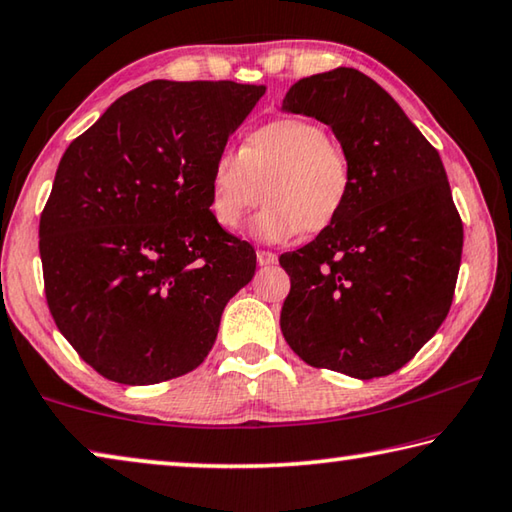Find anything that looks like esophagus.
Here are the masks:
<instances>
[{"instance_id": "obj_1", "label": "esophagus", "mask_w": 512, "mask_h": 512, "mask_svg": "<svg viewBox=\"0 0 512 512\" xmlns=\"http://www.w3.org/2000/svg\"><path fill=\"white\" fill-rule=\"evenodd\" d=\"M277 262V255L271 250H257V264L259 266H271Z\"/></svg>"}]
</instances>
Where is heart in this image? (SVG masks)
I'll list each match as a JSON object with an SVG mask.
<instances>
[{"instance_id":"b5f03b06","label":"heart","mask_w":512,"mask_h":512,"mask_svg":"<svg viewBox=\"0 0 512 512\" xmlns=\"http://www.w3.org/2000/svg\"><path fill=\"white\" fill-rule=\"evenodd\" d=\"M350 153L311 119L280 117L246 135L241 149H221L210 164V210L225 230H237L262 201L253 235L287 241L300 230L318 235L350 203Z\"/></svg>"}]
</instances>
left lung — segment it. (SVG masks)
Returning a JSON list of instances; mask_svg holds the SVG:
<instances>
[{"mask_svg": "<svg viewBox=\"0 0 512 512\" xmlns=\"http://www.w3.org/2000/svg\"><path fill=\"white\" fill-rule=\"evenodd\" d=\"M332 128L354 187L332 228L280 255V327L314 368L372 379L409 363L449 314L463 253L438 151L384 88L352 67L293 83L284 106Z\"/></svg>", "mask_w": 512, "mask_h": 512, "instance_id": "obj_1", "label": "left lung"}]
</instances>
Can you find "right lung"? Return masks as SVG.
<instances>
[{
    "instance_id": "add662e5",
    "label": "right lung",
    "mask_w": 512,
    "mask_h": 512,
    "mask_svg": "<svg viewBox=\"0 0 512 512\" xmlns=\"http://www.w3.org/2000/svg\"><path fill=\"white\" fill-rule=\"evenodd\" d=\"M266 85L151 81L67 146L40 214L45 298L101 377L128 386L192 372L255 248L210 210V164Z\"/></svg>"
}]
</instances>
